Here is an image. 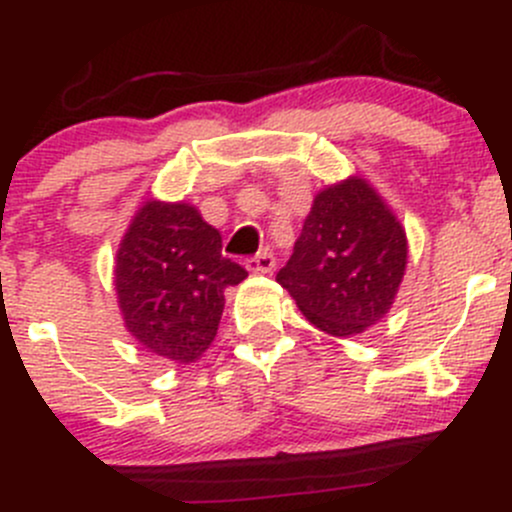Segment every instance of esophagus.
I'll return each instance as SVG.
<instances>
[{
    "mask_svg": "<svg viewBox=\"0 0 512 512\" xmlns=\"http://www.w3.org/2000/svg\"><path fill=\"white\" fill-rule=\"evenodd\" d=\"M245 265L252 274H270L274 270V265H277V260H274V255L270 250H262V252H257L255 257H250Z\"/></svg>",
    "mask_w": 512,
    "mask_h": 512,
    "instance_id": "34e87169",
    "label": "esophagus"
}]
</instances>
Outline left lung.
Wrapping results in <instances>:
<instances>
[{
	"mask_svg": "<svg viewBox=\"0 0 512 512\" xmlns=\"http://www.w3.org/2000/svg\"><path fill=\"white\" fill-rule=\"evenodd\" d=\"M405 265L400 220L368 181L351 176L314 198L277 282L316 328L351 338L390 311Z\"/></svg>",
	"mask_w": 512,
	"mask_h": 512,
	"instance_id": "8db88e82",
	"label": "left lung"
}]
</instances>
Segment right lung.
I'll list each match as a JSON object with an SVG mask.
<instances>
[{"label": "right lung", "instance_id": "obj_1", "mask_svg": "<svg viewBox=\"0 0 512 512\" xmlns=\"http://www.w3.org/2000/svg\"><path fill=\"white\" fill-rule=\"evenodd\" d=\"M247 272L223 257V238L188 203L147 201L115 260L127 331L149 353L196 363L218 333L225 289Z\"/></svg>", "mask_w": 512, "mask_h": 512}]
</instances>
